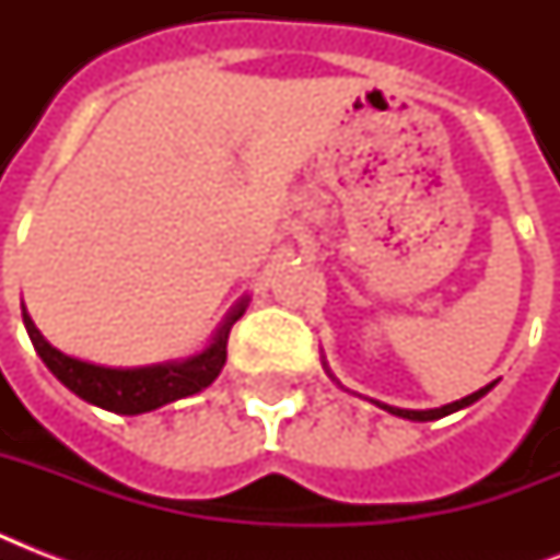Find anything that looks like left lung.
<instances>
[{"mask_svg": "<svg viewBox=\"0 0 560 560\" xmlns=\"http://www.w3.org/2000/svg\"><path fill=\"white\" fill-rule=\"evenodd\" d=\"M325 372H328V369H325ZM328 374H331V372H328ZM331 377H334V374H331ZM494 383H488V386H482V389L474 392V395H468V398L453 400V404H444V407H439V409H400V407H389V404H381V400H374V404H377V407H381V409H386V412H392V416L409 418V421H435V418L451 416V412H456V409L470 407L474 400H479V398H482V395H486V392L494 389Z\"/></svg>", "mask_w": 560, "mask_h": 560, "instance_id": "8db88e82", "label": "left lung"}]
</instances>
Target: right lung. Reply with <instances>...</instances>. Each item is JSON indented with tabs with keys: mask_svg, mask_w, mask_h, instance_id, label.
Here are the masks:
<instances>
[{
	"mask_svg": "<svg viewBox=\"0 0 560 560\" xmlns=\"http://www.w3.org/2000/svg\"><path fill=\"white\" fill-rule=\"evenodd\" d=\"M244 311L246 299H241L200 354L136 369L95 366L86 360L69 358L37 331V325L31 323L25 307H22V323H25V331H28L31 342H34V349L48 366V372L55 374L66 389H72L86 404H95V407L118 412V416H139V412H151V409L165 407L171 400L188 398L194 392L206 389L226 363L229 331L244 316Z\"/></svg>",
	"mask_w": 560,
	"mask_h": 560,
	"instance_id": "add662e5",
	"label": "right lung"
}]
</instances>
